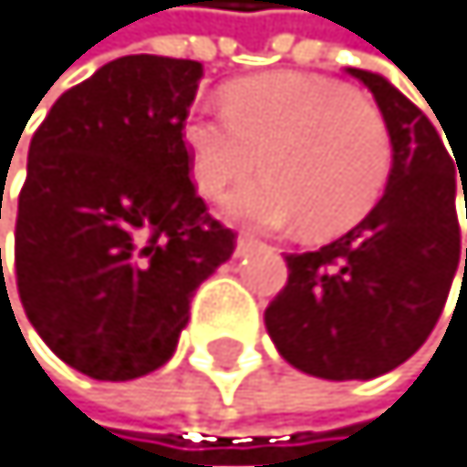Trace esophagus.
Instances as JSON below:
<instances>
[{
	"label": "esophagus",
	"instance_id": "obj_1",
	"mask_svg": "<svg viewBox=\"0 0 467 467\" xmlns=\"http://www.w3.org/2000/svg\"><path fill=\"white\" fill-rule=\"evenodd\" d=\"M259 247V241L256 238H247V235H241L238 244H235V256H247V253H253Z\"/></svg>",
	"mask_w": 467,
	"mask_h": 467
}]
</instances>
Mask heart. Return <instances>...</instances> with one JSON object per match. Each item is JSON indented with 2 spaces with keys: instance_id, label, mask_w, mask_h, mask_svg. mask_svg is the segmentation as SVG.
I'll list each match as a JSON object with an SVG mask.
<instances>
[{
  "instance_id": "obj_1",
  "label": "heart",
  "mask_w": 467,
  "mask_h": 467,
  "mask_svg": "<svg viewBox=\"0 0 467 467\" xmlns=\"http://www.w3.org/2000/svg\"><path fill=\"white\" fill-rule=\"evenodd\" d=\"M196 191L214 199L259 166V182L226 196L244 226L337 235L369 214L388 187L393 145L372 100L325 77L276 70L226 88V112L193 109L182 124Z\"/></svg>"
}]
</instances>
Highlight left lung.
Wrapping results in <instances>:
<instances>
[{"label":"left lung","mask_w":467,"mask_h":467,"mask_svg":"<svg viewBox=\"0 0 467 467\" xmlns=\"http://www.w3.org/2000/svg\"><path fill=\"white\" fill-rule=\"evenodd\" d=\"M348 74L372 91L388 121V187L343 238L316 253H289V283L265 310L276 351L295 369L327 381L384 376L426 343L462 259L459 182L467 220L465 175L456 182L459 161L453 166L456 154L450 157L453 149H444L432 119L381 74Z\"/></svg>","instance_id":"1"}]
</instances>
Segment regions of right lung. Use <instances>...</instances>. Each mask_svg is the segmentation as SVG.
Instances as JSON below:
<instances>
[{"label":"right lung","mask_w":467,"mask_h":467,"mask_svg":"<svg viewBox=\"0 0 467 467\" xmlns=\"http://www.w3.org/2000/svg\"><path fill=\"white\" fill-rule=\"evenodd\" d=\"M199 79L191 58L121 56L67 88L32 137L17 292L44 343L88 379L163 367L199 283L235 250L196 196L182 142Z\"/></svg>","instance_id":"1"}]
</instances>
